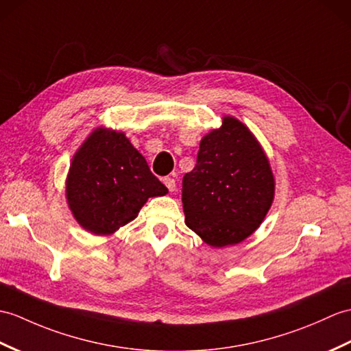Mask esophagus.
Returning <instances> with one entry per match:
<instances>
[{"instance_id": "esophagus-1", "label": "esophagus", "mask_w": 351, "mask_h": 351, "mask_svg": "<svg viewBox=\"0 0 351 351\" xmlns=\"http://www.w3.org/2000/svg\"><path fill=\"white\" fill-rule=\"evenodd\" d=\"M162 182H165V185L167 186L169 191H175V190H176V182H175L173 178L166 176L165 179H162Z\"/></svg>"}]
</instances>
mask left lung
I'll return each mask as SVG.
<instances>
[{
	"label": "left lung",
	"mask_w": 351,
	"mask_h": 351,
	"mask_svg": "<svg viewBox=\"0 0 351 351\" xmlns=\"http://www.w3.org/2000/svg\"><path fill=\"white\" fill-rule=\"evenodd\" d=\"M275 179L262 146L247 125L224 117L200 141L197 162L182 179L185 224L208 245H234L262 224Z\"/></svg>",
	"instance_id": "1"
}]
</instances>
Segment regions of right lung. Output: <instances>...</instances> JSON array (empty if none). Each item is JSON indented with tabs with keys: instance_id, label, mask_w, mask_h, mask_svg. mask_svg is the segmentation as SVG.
<instances>
[{
	"instance_id": "right-lung-1",
	"label": "right lung",
	"mask_w": 351,
	"mask_h": 351,
	"mask_svg": "<svg viewBox=\"0 0 351 351\" xmlns=\"http://www.w3.org/2000/svg\"><path fill=\"white\" fill-rule=\"evenodd\" d=\"M167 193L125 134L103 127L77 149L65 182L76 221L101 236L133 221L149 197Z\"/></svg>"
}]
</instances>
